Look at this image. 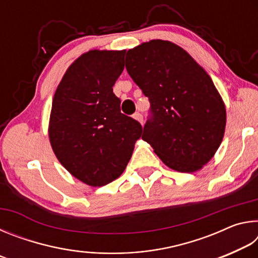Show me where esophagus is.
<instances>
[{"mask_svg":"<svg viewBox=\"0 0 258 258\" xmlns=\"http://www.w3.org/2000/svg\"><path fill=\"white\" fill-rule=\"evenodd\" d=\"M133 118L137 119L141 125H143V116L140 112H135L133 115Z\"/></svg>","mask_w":258,"mask_h":258,"instance_id":"34e87169","label":"esophagus"}]
</instances>
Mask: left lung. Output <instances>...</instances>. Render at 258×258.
<instances>
[{
	"label": "left lung",
	"mask_w": 258,
	"mask_h": 258,
	"mask_svg": "<svg viewBox=\"0 0 258 258\" xmlns=\"http://www.w3.org/2000/svg\"><path fill=\"white\" fill-rule=\"evenodd\" d=\"M125 62L151 103L142 140L174 171L202 169L221 146L226 124L225 104L211 76L169 41L142 43L127 51Z\"/></svg>",
	"instance_id": "1"
}]
</instances>
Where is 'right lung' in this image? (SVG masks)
I'll list each match as a JSON object with an SVG mask.
<instances>
[{
    "label": "right lung",
    "instance_id": "right-lung-1",
    "mask_svg": "<svg viewBox=\"0 0 258 258\" xmlns=\"http://www.w3.org/2000/svg\"><path fill=\"white\" fill-rule=\"evenodd\" d=\"M125 50H91L74 61L56 87L49 139L60 164L77 180L102 186L121 175L142 126L120 112L112 92Z\"/></svg>",
    "mask_w": 258,
    "mask_h": 258
}]
</instances>
